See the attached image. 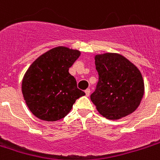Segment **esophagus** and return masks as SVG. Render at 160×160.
I'll use <instances>...</instances> for the list:
<instances>
[{
  "mask_svg": "<svg viewBox=\"0 0 160 160\" xmlns=\"http://www.w3.org/2000/svg\"><path fill=\"white\" fill-rule=\"evenodd\" d=\"M85 92L86 96H90V93H91V90H90V89H86V90L85 91Z\"/></svg>",
  "mask_w": 160,
  "mask_h": 160,
  "instance_id": "1",
  "label": "esophagus"
}]
</instances>
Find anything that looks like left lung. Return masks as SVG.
<instances>
[{
  "instance_id": "1",
  "label": "left lung",
  "mask_w": 160,
  "mask_h": 160,
  "mask_svg": "<svg viewBox=\"0 0 160 160\" xmlns=\"http://www.w3.org/2000/svg\"><path fill=\"white\" fill-rule=\"evenodd\" d=\"M95 60L99 80L91 100L97 111L112 120L133 112L144 92L143 80L138 69L118 53L99 54Z\"/></svg>"
}]
</instances>
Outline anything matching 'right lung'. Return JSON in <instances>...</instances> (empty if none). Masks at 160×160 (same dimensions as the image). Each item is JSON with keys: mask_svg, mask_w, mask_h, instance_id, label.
<instances>
[{"mask_svg": "<svg viewBox=\"0 0 160 160\" xmlns=\"http://www.w3.org/2000/svg\"><path fill=\"white\" fill-rule=\"evenodd\" d=\"M80 55L78 50L57 47L37 58L22 83L23 97L37 118L54 122L64 118L85 93L77 88L69 69Z\"/></svg>", "mask_w": 160, "mask_h": 160, "instance_id": "right-lung-1", "label": "right lung"}]
</instances>
